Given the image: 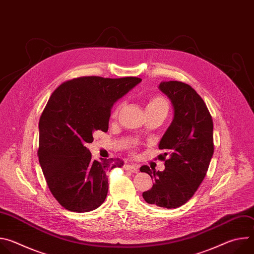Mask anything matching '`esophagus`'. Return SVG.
<instances>
[{"label":"esophagus","mask_w":254,"mask_h":254,"mask_svg":"<svg viewBox=\"0 0 254 254\" xmlns=\"http://www.w3.org/2000/svg\"><path fill=\"white\" fill-rule=\"evenodd\" d=\"M125 170L131 172V173H137L138 172V166L136 165H125Z\"/></svg>","instance_id":"obj_1"}]
</instances>
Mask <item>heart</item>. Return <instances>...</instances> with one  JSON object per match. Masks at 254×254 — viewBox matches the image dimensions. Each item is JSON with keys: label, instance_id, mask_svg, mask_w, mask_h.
I'll use <instances>...</instances> for the list:
<instances>
[{"label": "heart", "instance_id": "b5f03b06", "mask_svg": "<svg viewBox=\"0 0 254 254\" xmlns=\"http://www.w3.org/2000/svg\"><path fill=\"white\" fill-rule=\"evenodd\" d=\"M119 108L120 106H118L116 108V111L114 112L113 116L116 117L118 112H119ZM158 108H163V110H168V103L166 101L165 98L161 97V96H155L153 97L149 102H148V105H147V110H158Z\"/></svg>", "mask_w": 254, "mask_h": 254}]
</instances>
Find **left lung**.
I'll return each mask as SVG.
<instances>
[{"label": "left lung", "mask_w": 254, "mask_h": 254, "mask_svg": "<svg viewBox=\"0 0 254 254\" xmlns=\"http://www.w3.org/2000/svg\"><path fill=\"white\" fill-rule=\"evenodd\" d=\"M159 89L165 93L174 110V118L160 140L159 149L169 152L160 156L165 161L163 172L139 171L151 176L155 183L142 193L147 203L167 209L187 203L204 180L214 153L213 121L201 96L188 84L162 81Z\"/></svg>", "instance_id": "8db88e82"}]
</instances>
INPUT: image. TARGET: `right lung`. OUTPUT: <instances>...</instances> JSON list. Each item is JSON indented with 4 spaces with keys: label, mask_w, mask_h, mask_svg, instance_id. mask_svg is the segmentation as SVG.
<instances>
[{
    "label": "right lung",
    "mask_w": 254,
    "mask_h": 254,
    "mask_svg": "<svg viewBox=\"0 0 254 254\" xmlns=\"http://www.w3.org/2000/svg\"><path fill=\"white\" fill-rule=\"evenodd\" d=\"M141 81L137 77L86 76L62 83L39 121V163L47 185L65 209L98 208L108 191L106 172L124 166L117 159L92 160L86 144L93 132L108 129L114 104Z\"/></svg>",
    "instance_id": "obj_1"
}]
</instances>
